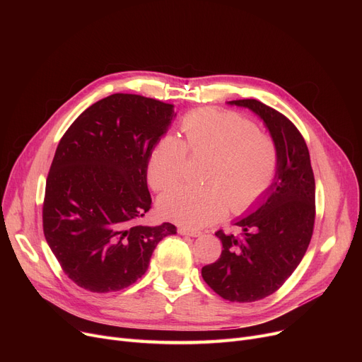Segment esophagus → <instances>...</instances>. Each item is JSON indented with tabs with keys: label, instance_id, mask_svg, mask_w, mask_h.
Listing matches in <instances>:
<instances>
[{
	"label": "esophagus",
	"instance_id": "34e87169",
	"mask_svg": "<svg viewBox=\"0 0 362 362\" xmlns=\"http://www.w3.org/2000/svg\"><path fill=\"white\" fill-rule=\"evenodd\" d=\"M177 232L180 235H186V236H192V238H198L202 235V232L199 230H195V229H186V227H179Z\"/></svg>",
	"mask_w": 362,
	"mask_h": 362
}]
</instances>
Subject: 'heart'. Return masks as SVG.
Wrapping results in <instances>:
<instances>
[{"mask_svg":"<svg viewBox=\"0 0 362 362\" xmlns=\"http://www.w3.org/2000/svg\"><path fill=\"white\" fill-rule=\"evenodd\" d=\"M185 142L163 136L152 148L146 177L152 189L164 191L185 175L187 149L210 156L204 186L182 185L158 201L160 214L187 227H205L221 220L227 210L242 214L255 206L273 186L280 165L277 142L257 130L254 122L235 111L202 108L182 120Z\"/></svg>","mask_w":362,"mask_h":362,"instance_id":"heart-1","label":"heart"}]
</instances>
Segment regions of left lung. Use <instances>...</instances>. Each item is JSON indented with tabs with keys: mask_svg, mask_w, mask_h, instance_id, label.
Instances as JSON below:
<instances>
[{
	"mask_svg": "<svg viewBox=\"0 0 362 362\" xmlns=\"http://www.w3.org/2000/svg\"><path fill=\"white\" fill-rule=\"evenodd\" d=\"M264 120L280 152L277 177L257 211L235 223L239 235L216 236L220 258L204 265L202 277L230 302H254L283 286L305 255L315 221V180L305 139L277 110L258 100L229 101Z\"/></svg>",
	"mask_w": 362,
	"mask_h": 362,
	"instance_id": "8db88e82",
	"label": "left lung"
}]
</instances>
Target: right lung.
<instances>
[{"label":"right lung","mask_w":362,"mask_h":362,"mask_svg":"<svg viewBox=\"0 0 362 362\" xmlns=\"http://www.w3.org/2000/svg\"><path fill=\"white\" fill-rule=\"evenodd\" d=\"M175 105L135 93L92 104L66 130L47 177L44 235L64 274L97 293L142 277L171 223L136 221L151 208L146 164Z\"/></svg>","instance_id":"add662e5"}]
</instances>
